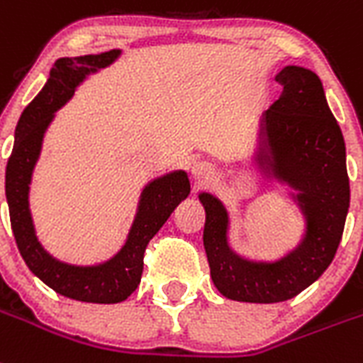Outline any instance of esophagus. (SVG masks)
Instances as JSON below:
<instances>
[{
	"instance_id": "34e87169",
	"label": "esophagus",
	"mask_w": 363,
	"mask_h": 363,
	"mask_svg": "<svg viewBox=\"0 0 363 363\" xmlns=\"http://www.w3.org/2000/svg\"><path fill=\"white\" fill-rule=\"evenodd\" d=\"M191 175L199 182H206L208 179H212L213 168L208 162H195L191 166Z\"/></svg>"
}]
</instances>
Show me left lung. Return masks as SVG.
I'll return each mask as SVG.
<instances>
[{"instance_id":"obj_1","label":"left lung","mask_w":363,"mask_h":363,"mask_svg":"<svg viewBox=\"0 0 363 363\" xmlns=\"http://www.w3.org/2000/svg\"><path fill=\"white\" fill-rule=\"evenodd\" d=\"M279 99L261 118V168L298 190L305 235L274 263L242 259L228 247V212L219 199L201 194L206 212L204 250L217 291L248 303H277L313 285L342 241L349 210V177L342 129L327 106L316 72L286 65L277 72Z\"/></svg>"}]
</instances>
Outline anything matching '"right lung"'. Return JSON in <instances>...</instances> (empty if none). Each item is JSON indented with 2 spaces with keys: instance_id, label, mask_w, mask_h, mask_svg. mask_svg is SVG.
<instances>
[{
  "instance_id": "right-lung-1",
  "label": "right lung",
  "mask_w": 363,
  "mask_h": 363,
  "mask_svg": "<svg viewBox=\"0 0 363 363\" xmlns=\"http://www.w3.org/2000/svg\"><path fill=\"white\" fill-rule=\"evenodd\" d=\"M118 56L121 50L113 49L102 55L56 60L43 89L21 113L5 173V195L12 232L30 272L58 294L87 303H118L133 294L143 276L147 242L168 220L177 204L190 194V181L182 169L151 181L140 195L137 216L124 247L106 263L93 267L62 263L49 256L38 241L29 210V184L42 151L43 135L55 118V113L74 94L78 84L91 72L113 64Z\"/></svg>"
}]
</instances>
